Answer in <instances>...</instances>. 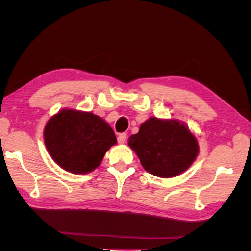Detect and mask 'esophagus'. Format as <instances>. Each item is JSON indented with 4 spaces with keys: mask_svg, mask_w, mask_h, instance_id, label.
Returning <instances> with one entry per match:
<instances>
[{
    "mask_svg": "<svg viewBox=\"0 0 251 251\" xmlns=\"http://www.w3.org/2000/svg\"><path fill=\"white\" fill-rule=\"evenodd\" d=\"M126 140V133H120L117 137V141L119 144H124Z\"/></svg>",
    "mask_w": 251,
    "mask_h": 251,
    "instance_id": "obj_1",
    "label": "esophagus"
}]
</instances>
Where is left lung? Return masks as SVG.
I'll return each instance as SVG.
<instances>
[{
  "label": "left lung",
  "instance_id": "1",
  "mask_svg": "<svg viewBox=\"0 0 251 251\" xmlns=\"http://www.w3.org/2000/svg\"><path fill=\"white\" fill-rule=\"evenodd\" d=\"M142 168L160 178H173L189 169L199 154L196 135L178 119L150 117L128 138Z\"/></svg>",
  "mask_w": 251,
  "mask_h": 251
}]
</instances>
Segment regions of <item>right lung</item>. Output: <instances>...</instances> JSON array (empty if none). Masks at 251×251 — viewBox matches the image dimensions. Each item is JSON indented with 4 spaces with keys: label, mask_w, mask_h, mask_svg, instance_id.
Instances as JSON below:
<instances>
[{
    "label": "right lung",
    "mask_w": 251,
    "mask_h": 251,
    "mask_svg": "<svg viewBox=\"0 0 251 251\" xmlns=\"http://www.w3.org/2000/svg\"><path fill=\"white\" fill-rule=\"evenodd\" d=\"M44 141L58 166L72 174H88L100 165L117 143L110 125L91 112L63 109L47 121Z\"/></svg>",
    "instance_id": "add662e5"
}]
</instances>
